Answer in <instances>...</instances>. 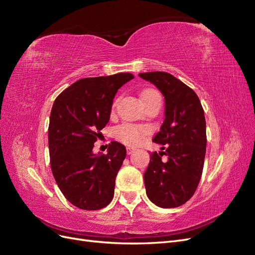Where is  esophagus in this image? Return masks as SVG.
Segmentation results:
<instances>
[{"mask_svg": "<svg viewBox=\"0 0 255 255\" xmlns=\"http://www.w3.org/2000/svg\"><path fill=\"white\" fill-rule=\"evenodd\" d=\"M134 151H135V148H133V146H128V148H127L128 154H132Z\"/></svg>", "mask_w": 255, "mask_h": 255, "instance_id": "34e87169", "label": "esophagus"}]
</instances>
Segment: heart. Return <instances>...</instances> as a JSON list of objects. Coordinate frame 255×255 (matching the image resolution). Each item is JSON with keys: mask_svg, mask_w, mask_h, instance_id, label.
I'll use <instances>...</instances> for the list:
<instances>
[{"mask_svg": "<svg viewBox=\"0 0 255 255\" xmlns=\"http://www.w3.org/2000/svg\"><path fill=\"white\" fill-rule=\"evenodd\" d=\"M154 96H159L158 92L155 90L143 91L141 95L142 102ZM146 133H148L146 128L128 125V123H125V125H121L116 128V136H117L119 140H121L122 142H125L127 144H137L142 139V137Z\"/></svg>", "mask_w": 255, "mask_h": 255, "instance_id": "obj_1", "label": "heart"}]
</instances>
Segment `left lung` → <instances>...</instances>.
Listing matches in <instances>:
<instances>
[{
    "mask_svg": "<svg viewBox=\"0 0 255 255\" xmlns=\"http://www.w3.org/2000/svg\"><path fill=\"white\" fill-rule=\"evenodd\" d=\"M138 75L155 85L165 98V119L153 141L163 144L161 150L165 149L168 160L161 161L163 151L151 154L143 174L146 196L159 207L181 206L194 196L202 175L206 151L204 111L196 92L172 74L156 71Z\"/></svg>",
    "mask_w": 255,
    "mask_h": 255,
    "instance_id": "obj_1",
    "label": "left lung"
}]
</instances>
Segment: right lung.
<instances>
[{"label":"right lung","mask_w":255,"mask_h":255,"mask_svg":"<svg viewBox=\"0 0 255 255\" xmlns=\"http://www.w3.org/2000/svg\"><path fill=\"white\" fill-rule=\"evenodd\" d=\"M133 79L130 73L82 79L54 101L48 134L52 173L68 201L82 210H101L113 200L126 146L113 141L107 154L92 149L118 89Z\"/></svg>","instance_id":"obj_1"}]
</instances>
